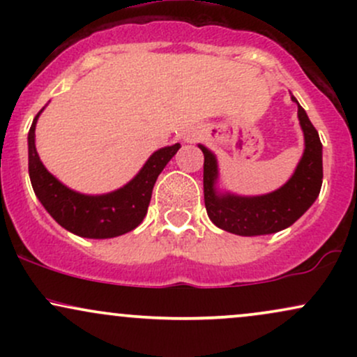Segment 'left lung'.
<instances>
[{
	"label": "left lung",
	"mask_w": 357,
	"mask_h": 357,
	"mask_svg": "<svg viewBox=\"0 0 357 357\" xmlns=\"http://www.w3.org/2000/svg\"><path fill=\"white\" fill-rule=\"evenodd\" d=\"M297 102L296 97H292ZM297 116L304 130L305 149L296 173L277 191L261 196L220 195L216 191L218 165L211 151L199 144L204 154L203 190L208 216L216 227L241 236L277 233L290 227L312 206L322 186V144L317 130L297 102Z\"/></svg>",
	"instance_id": "8db88e82"
}]
</instances>
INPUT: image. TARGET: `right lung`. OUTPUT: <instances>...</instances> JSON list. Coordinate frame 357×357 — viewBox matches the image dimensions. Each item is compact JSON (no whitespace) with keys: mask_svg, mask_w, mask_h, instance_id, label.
<instances>
[{"mask_svg":"<svg viewBox=\"0 0 357 357\" xmlns=\"http://www.w3.org/2000/svg\"><path fill=\"white\" fill-rule=\"evenodd\" d=\"M42 110L36 114L28 132V173L45 210L60 227L84 238H114L139 227L147 213L155 179L181 146L155 151L136 178L121 190L99 196L82 195L61 184L40 161L35 147V127Z\"/></svg>","mask_w":357,"mask_h":357,"instance_id":"add662e5","label":"right lung"}]
</instances>
